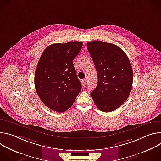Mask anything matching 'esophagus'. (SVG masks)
Segmentation results:
<instances>
[{
	"instance_id": "1",
	"label": "esophagus",
	"mask_w": 161,
	"mask_h": 161,
	"mask_svg": "<svg viewBox=\"0 0 161 161\" xmlns=\"http://www.w3.org/2000/svg\"><path fill=\"white\" fill-rule=\"evenodd\" d=\"M86 80L83 79V80H81V84H82V85H83V86H86Z\"/></svg>"
}]
</instances>
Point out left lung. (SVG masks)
<instances>
[{
    "instance_id": "8db88e82",
    "label": "left lung",
    "mask_w": 161,
    "mask_h": 161,
    "mask_svg": "<svg viewBox=\"0 0 161 161\" xmlns=\"http://www.w3.org/2000/svg\"><path fill=\"white\" fill-rule=\"evenodd\" d=\"M94 63L98 82L90 96L102 111L119 108L128 98L132 86L133 72L129 58L118 46L101 41L87 42Z\"/></svg>"
}]
</instances>
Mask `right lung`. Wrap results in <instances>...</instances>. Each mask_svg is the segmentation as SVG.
I'll return each instance as SVG.
<instances>
[{
  "instance_id": "1",
  "label": "right lung",
  "mask_w": 161,
  "mask_h": 161,
  "mask_svg": "<svg viewBox=\"0 0 161 161\" xmlns=\"http://www.w3.org/2000/svg\"><path fill=\"white\" fill-rule=\"evenodd\" d=\"M83 42L50 45L42 53L36 67L34 84L41 101L50 109L64 112L73 105L81 89L73 60Z\"/></svg>"
}]
</instances>
